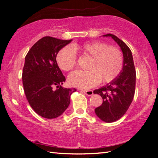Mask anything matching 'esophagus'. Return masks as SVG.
<instances>
[{"mask_svg":"<svg viewBox=\"0 0 158 158\" xmlns=\"http://www.w3.org/2000/svg\"><path fill=\"white\" fill-rule=\"evenodd\" d=\"M83 93H84L85 95H88V96H91L93 94V91L92 90H82Z\"/></svg>","mask_w":158,"mask_h":158,"instance_id":"esophagus-1","label":"esophagus"}]
</instances>
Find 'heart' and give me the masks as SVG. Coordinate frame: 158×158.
<instances>
[{
    "label": "heart",
    "mask_w": 158,
    "mask_h": 158,
    "mask_svg": "<svg viewBox=\"0 0 158 158\" xmlns=\"http://www.w3.org/2000/svg\"><path fill=\"white\" fill-rule=\"evenodd\" d=\"M90 57L88 70H75L69 75L68 81L73 86L89 89L100 82L106 84L113 81L121 73L123 56L121 50L103 42L95 41L74 44L73 49L63 47L56 56L58 66L64 71H69L77 65V54Z\"/></svg>",
    "instance_id": "b5f03b06"
}]
</instances>
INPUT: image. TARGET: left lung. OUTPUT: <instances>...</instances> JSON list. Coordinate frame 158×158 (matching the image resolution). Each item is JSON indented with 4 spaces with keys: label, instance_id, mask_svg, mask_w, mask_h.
Listing matches in <instances>:
<instances>
[{
    "label": "left lung",
    "instance_id": "1",
    "mask_svg": "<svg viewBox=\"0 0 158 158\" xmlns=\"http://www.w3.org/2000/svg\"><path fill=\"white\" fill-rule=\"evenodd\" d=\"M104 36L111 37L119 45L123 54V67L116 79L93 93L102 98L103 102L95 109V112L102 121L112 123L121 118L126 113L132 103L135 92L136 71L132 52L127 45L112 34Z\"/></svg>",
    "mask_w": 158,
    "mask_h": 158
}]
</instances>
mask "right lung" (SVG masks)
Returning <instances> with one entry per match:
<instances>
[{
    "label": "right lung",
    "instance_id": "1",
    "mask_svg": "<svg viewBox=\"0 0 158 158\" xmlns=\"http://www.w3.org/2000/svg\"><path fill=\"white\" fill-rule=\"evenodd\" d=\"M72 40L44 37L26 56L22 73L26 97L32 109L45 118L60 116L70 103L71 94L77 90L62 87L66 79L56 62L58 52Z\"/></svg>",
    "mask_w": 158,
    "mask_h": 158
}]
</instances>
